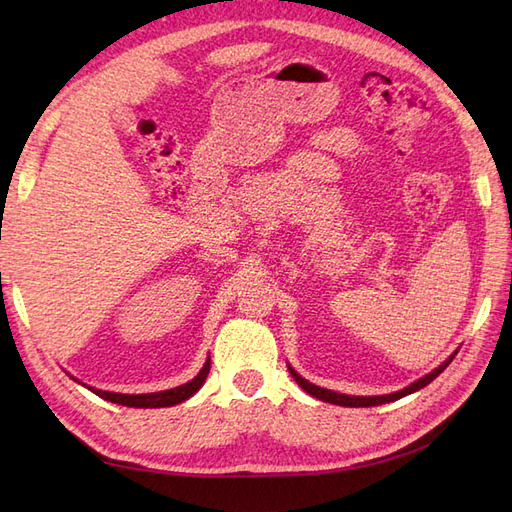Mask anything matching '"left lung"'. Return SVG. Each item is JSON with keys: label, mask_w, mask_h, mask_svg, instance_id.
<instances>
[{"label": "left lung", "mask_w": 512, "mask_h": 512, "mask_svg": "<svg viewBox=\"0 0 512 512\" xmlns=\"http://www.w3.org/2000/svg\"><path fill=\"white\" fill-rule=\"evenodd\" d=\"M455 354H457V350H455L451 356H448V359H446L442 365H438L436 369L429 371L427 376L418 378V380H414L410 386H406V389L389 393V395H365V397H363V395L337 393V391L322 389V386H316V384H312L309 380H305V378L299 376L297 371H294L290 365H288V371H290V376H292L294 380H297V384L301 386V389H303L305 393H309V395L320 399V401H327V404H335V406H346V408H369V406L391 404V401H397V399H401V397H406V395H412V393H416V391H421L423 386H427L431 380H436V378L442 374V371L448 367V363H451V361L455 359Z\"/></svg>", "instance_id": "left-lung-1"}]
</instances>
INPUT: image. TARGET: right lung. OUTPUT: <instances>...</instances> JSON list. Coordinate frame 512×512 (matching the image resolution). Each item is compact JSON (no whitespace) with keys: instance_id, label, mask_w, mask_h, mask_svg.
Returning a JSON list of instances; mask_svg holds the SVG:
<instances>
[{"instance_id":"1","label":"right lung","mask_w":512,"mask_h":512,"mask_svg":"<svg viewBox=\"0 0 512 512\" xmlns=\"http://www.w3.org/2000/svg\"><path fill=\"white\" fill-rule=\"evenodd\" d=\"M209 367H211V359L205 361L203 369L198 371V374L181 386H175V389H168V391H158V393H141V395H126V393H113V391H100L94 389V386H87L91 393H96L98 397L111 401V404H119V406H128V408H168V406H177L181 401L190 399L203 382L207 380L209 374ZM76 380V378H74ZM79 382V380H76ZM83 384V382H79ZM85 386V384H83Z\"/></svg>"}]
</instances>
